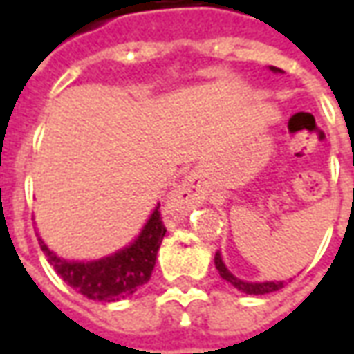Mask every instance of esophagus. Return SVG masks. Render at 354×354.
I'll use <instances>...</instances> for the list:
<instances>
[{
    "label": "esophagus",
    "mask_w": 354,
    "mask_h": 354,
    "mask_svg": "<svg viewBox=\"0 0 354 354\" xmlns=\"http://www.w3.org/2000/svg\"><path fill=\"white\" fill-rule=\"evenodd\" d=\"M176 197L180 199V203H192L193 199V185L192 182H184V184L178 187Z\"/></svg>",
    "instance_id": "esophagus-1"
}]
</instances>
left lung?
<instances>
[{"instance_id":"obj_1","label":"left lung","mask_w":354,"mask_h":354,"mask_svg":"<svg viewBox=\"0 0 354 354\" xmlns=\"http://www.w3.org/2000/svg\"><path fill=\"white\" fill-rule=\"evenodd\" d=\"M273 72H281L279 68H271ZM214 263H216V269L220 271V277L225 279L227 282H231L233 286L241 292H245V294H254V296H260V294H271V292H277V290H281L284 286V281H279V282H245L237 279V277H233V274L227 271V267L223 266L222 261V256L216 252L214 256Z\"/></svg>"}]
</instances>
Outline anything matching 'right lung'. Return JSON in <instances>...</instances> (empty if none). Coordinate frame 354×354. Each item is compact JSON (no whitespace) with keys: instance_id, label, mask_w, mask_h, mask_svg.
<instances>
[{"instance_id":"obj_1","label":"right lung","mask_w":354,"mask_h":354,"mask_svg":"<svg viewBox=\"0 0 354 354\" xmlns=\"http://www.w3.org/2000/svg\"><path fill=\"white\" fill-rule=\"evenodd\" d=\"M167 227L162 223L159 207L147 220L140 237L121 252L98 261H66L53 254L39 239V246L47 260L66 284L77 290L81 296L94 301H117L134 294L149 281L153 273L157 252Z\"/></svg>"}]
</instances>
